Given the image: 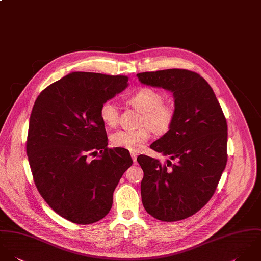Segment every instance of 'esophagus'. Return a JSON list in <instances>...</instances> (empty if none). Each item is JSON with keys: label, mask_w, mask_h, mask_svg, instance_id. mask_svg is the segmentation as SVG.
<instances>
[{"label": "esophagus", "mask_w": 261, "mask_h": 261, "mask_svg": "<svg viewBox=\"0 0 261 261\" xmlns=\"http://www.w3.org/2000/svg\"><path fill=\"white\" fill-rule=\"evenodd\" d=\"M131 157H132V159H133V162H134V163H136V160H137V153H135V152H131Z\"/></svg>", "instance_id": "34e87169"}]
</instances>
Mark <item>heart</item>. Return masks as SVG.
I'll return each mask as SVG.
<instances>
[{"instance_id": "obj_1", "label": "heart", "mask_w": 261, "mask_h": 261, "mask_svg": "<svg viewBox=\"0 0 261 261\" xmlns=\"http://www.w3.org/2000/svg\"><path fill=\"white\" fill-rule=\"evenodd\" d=\"M128 104L142 113L136 130H119L111 135L114 146L136 152L141 150L151 137V130L157 135L167 133L172 127L176 110L170 102H164L163 96L155 89L143 87L128 98ZM100 117L105 125L115 127L119 121V109L113 101H106L100 108Z\"/></svg>"}]
</instances>
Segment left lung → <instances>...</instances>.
<instances>
[{"label":"left lung","instance_id":"1","mask_svg":"<svg viewBox=\"0 0 261 261\" xmlns=\"http://www.w3.org/2000/svg\"><path fill=\"white\" fill-rule=\"evenodd\" d=\"M137 77L171 91L176 110L170 130L150 145L173 162L137 157L144 172L142 203L157 220L179 221L203 208L218 187L228 156L226 118L207 81L195 71L171 68Z\"/></svg>","mask_w":261,"mask_h":261}]
</instances>
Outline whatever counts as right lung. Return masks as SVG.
Masks as SVG:
<instances>
[{
  "label": "right lung",
  "instance_id": "1",
  "mask_svg": "<svg viewBox=\"0 0 261 261\" xmlns=\"http://www.w3.org/2000/svg\"><path fill=\"white\" fill-rule=\"evenodd\" d=\"M127 82L126 75L72 72L45 88L33 106L26 141L33 180L49 207L72 223L103 219L132 165L129 151L108 147L100 117L102 104Z\"/></svg>",
  "mask_w": 261,
  "mask_h": 261
}]
</instances>
